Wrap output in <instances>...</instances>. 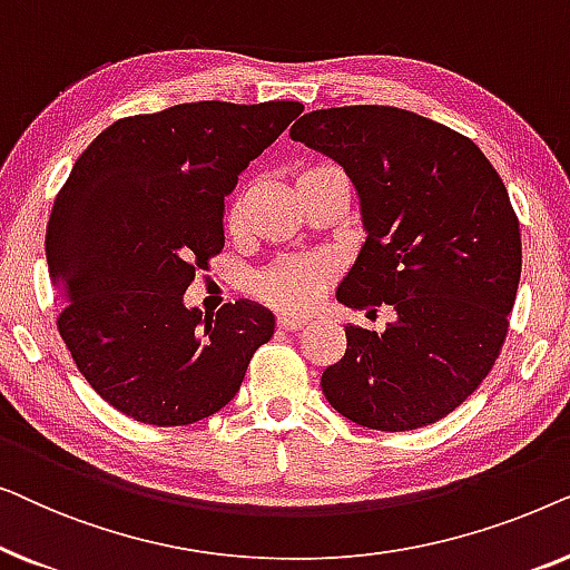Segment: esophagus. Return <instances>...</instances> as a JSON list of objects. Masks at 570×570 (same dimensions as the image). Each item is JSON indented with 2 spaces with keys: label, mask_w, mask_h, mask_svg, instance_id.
<instances>
[{
  "label": "esophagus",
  "mask_w": 570,
  "mask_h": 570,
  "mask_svg": "<svg viewBox=\"0 0 570 570\" xmlns=\"http://www.w3.org/2000/svg\"><path fill=\"white\" fill-rule=\"evenodd\" d=\"M306 322H308V318L293 316V314H279L277 316V326H279V330H285V332H298Z\"/></svg>",
  "instance_id": "34e87169"
}]
</instances>
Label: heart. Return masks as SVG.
Here are the masks:
<instances>
[{
	"label": "heart",
	"mask_w": 570,
	"mask_h": 570,
	"mask_svg": "<svg viewBox=\"0 0 570 570\" xmlns=\"http://www.w3.org/2000/svg\"><path fill=\"white\" fill-rule=\"evenodd\" d=\"M240 220H244V197H236L228 209V228L238 230ZM322 283H324L322 264L311 259H293V262L277 264V267H272L267 272V275H262L259 293L269 303H275V306L303 311L316 301L318 293H322Z\"/></svg>",
	"instance_id": "heart-1"
}]
</instances>
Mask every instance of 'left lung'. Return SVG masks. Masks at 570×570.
Here are the masks:
<instances>
[{
  "instance_id": "left-lung-1",
  "label": "left lung",
  "mask_w": 570,
  "mask_h": 570,
  "mask_svg": "<svg viewBox=\"0 0 570 570\" xmlns=\"http://www.w3.org/2000/svg\"><path fill=\"white\" fill-rule=\"evenodd\" d=\"M291 137L340 163L361 205L337 301L394 311L381 334L345 326L324 396L373 431L446 417L493 368L517 301L521 233L501 176L470 137L394 106L311 111Z\"/></svg>"
}]
</instances>
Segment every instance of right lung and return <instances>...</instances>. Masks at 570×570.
I'll use <instances>...</instances> for the list:
<instances>
[{
	"label": "right lung",
	"instance_id": "right-lung-1",
	"mask_svg": "<svg viewBox=\"0 0 570 570\" xmlns=\"http://www.w3.org/2000/svg\"><path fill=\"white\" fill-rule=\"evenodd\" d=\"M303 104L223 100L129 116L92 139L53 202L46 262L59 334L85 381L147 425L223 410L275 334L262 303L202 316L184 303L194 269L225 246V197Z\"/></svg>",
	"mask_w": 570,
	"mask_h": 570
}]
</instances>
